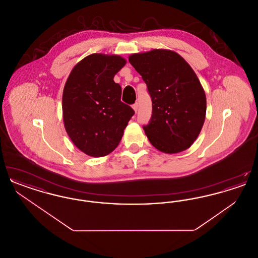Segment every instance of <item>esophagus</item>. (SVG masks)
Listing matches in <instances>:
<instances>
[{
	"mask_svg": "<svg viewBox=\"0 0 258 258\" xmlns=\"http://www.w3.org/2000/svg\"><path fill=\"white\" fill-rule=\"evenodd\" d=\"M133 108L135 109V112H137V110H138V102H135V104L133 105Z\"/></svg>",
	"mask_w": 258,
	"mask_h": 258,
	"instance_id": "1",
	"label": "esophagus"
}]
</instances>
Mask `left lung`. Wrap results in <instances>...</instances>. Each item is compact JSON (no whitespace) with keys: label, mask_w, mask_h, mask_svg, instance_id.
<instances>
[{"label":"left lung","mask_w":258,"mask_h":258,"mask_svg":"<svg viewBox=\"0 0 258 258\" xmlns=\"http://www.w3.org/2000/svg\"><path fill=\"white\" fill-rule=\"evenodd\" d=\"M128 61L152 98V117L143 125L151 144L166 154L190 147L206 115L205 92L194 70L171 50L133 54Z\"/></svg>","instance_id":"1"}]
</instances>
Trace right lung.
<instances>
[{
    "label": "right lung",
    "instance_id": "obj_1",
    "mask_svg": "<svg viewBox=\"0 0 258 258\" xmlns=\"http://www.w3.org/2000/svg\"><path fill=\"white\" fill-rule=\"evenodd\" d=\"M125 60L117 55L92 54L79 61L62 92L64 128L74 145L91 157H104L119 145L135 115L121 101L122 89L113 78Z\"/></svg>",
    "mask_w": 258,
    "mask_h": 258
}]
</instances>
